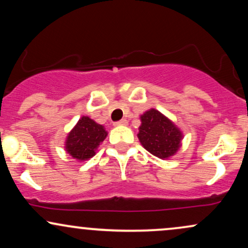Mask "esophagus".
<instances>
[{
    "label": "esophagus",
    "instance_id": "34e87169",
    "mask_svg": "<svg viewBox=\"0 0 248 248\" xmlns=\"http://www.w3.org/2000/svg\"><path fill=\"white\" fill-rule=\"evenodd\" d=\"M115 126H127L128 124V121L126 120V119H122V120L115 122Z\"/></svg>",
    "mask_w": 248,
    "mask_h": 248
}]
</instances>
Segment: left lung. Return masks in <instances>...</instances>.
<instances>
[{"label":"left lung","mask_w":248,"mask_h":248,"mask_svg":"<svg viewBox=\"0 0 248 248\" xmlns=\"http://www.w3.org/2000/svg\"><path fill=\"white\" fill-rule=\"evenodd\" d=\"M141 122L138 138L144 149L158 158L175 155L183 135L172 121L152 108L141 115Z\"/></svg>","instance_id":"8db88e82"}]
</instances>
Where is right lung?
Instances as JSON below:
<instances>
[{
	"instance_id": "obj_1",
	"label": "right lung",
	"mask_w": 248,
	"mask_h": 248,
	"mask_svg": "<svg viewBox=\"0 0 248 248\" xmlns=\"http://www.w3.org/2000/svg\"><path fill=\"white\" fill-rule=\"evenodd\" d=\"M106 136L107 132L102 124L88 116H82L67 135L65 149L76 160H88L95 155L96 148Z\"/></svg>"
}]
</instances>
